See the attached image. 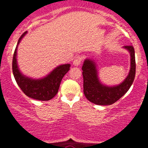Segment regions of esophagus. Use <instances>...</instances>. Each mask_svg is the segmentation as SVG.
Listing matches in <instances>:
<instances>
[{"instance_id":"obj_1","label":"esophagus","mask_w":148,"mask_h":148,"mask_svg":"<svg viewBox=\"0 0 148 148\" xmlns=\"http://www.w3.org/2000/svg\"><path fill=\"white\" fill-rule=\"evenodd\" d=\"M81 62H82V58L78 56V57H76L75 59L73 61V65H74V66H78L80 65Z\"/></svg>"}]
</instances>
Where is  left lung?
I'll list each match as a JSON object with an SVG mask.
<instances>
[{"label":"left lung","mask_w":148,"mask_h":148,"mask_svg":"<svg viewBox=\"0 0 148 148\" xmlns=\"http://www.w3.org/2000/svg\"><path fill=\"white\" fill-rule=\"evenodd\" d=\"M130 55V68L128 75L117 86H108L101 82L98 77V69L93 58H86L82 65L83 92L88 100L96 105L110 106L127 93L135 78V51L133 46H124Z\"/></svg>","instance_id":"8db88e82"}]
</instances>
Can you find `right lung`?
Returning a JSON list of instances; mask_svg holds the SVG:
<instances>
[{
	"label": "right lung",
	"instance_id": "1",
	"mask_svg": "<svg viewBox=\"0 0 148 148\" xmlns=\"http://www.w3.org/2000/svg\"><path fill=\"white\" fill-rule=\"evenodd\" d=\"M26 34L27 32L23 33L19 38L13 55L12 71L14 79L23 92L29 97L37 100H50L58 94L62 79L69 71L71 65L63 64L58 66L48 75L40 79H33L23 74L18 66L17 51L20 42Z\"/></svg>",
	"mask_w": 148,
	"mask_h": 148
}]
</instances>
